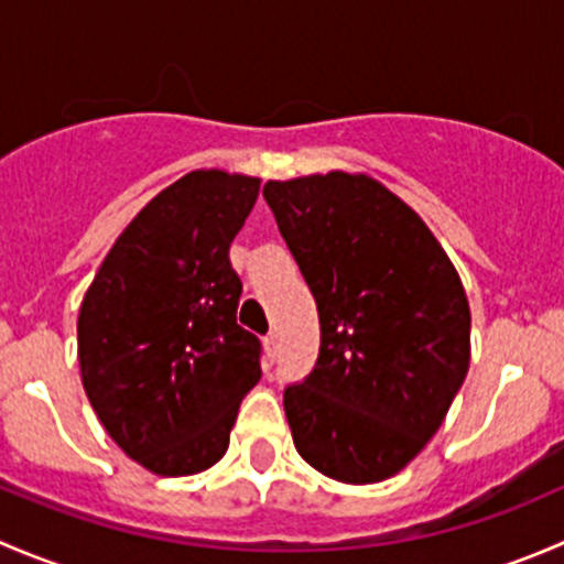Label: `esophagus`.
Segmentation results:
<instances>
[{
  "instance_id": "1",
  "label": "esophagus",
  "mask_w": 564,
  "mask_h": 564,
  "mask_svg": "<svg viewBox=\"0 0 564 564\" xmlns=\"http://www.w3.org/2000/svg\"><path fill=\"white\" fill-rule=\"evenodd\" d=\"M264 344H267V355L275 357L278 355V333H275V329H272V333H267Z\"/></svg>"
}]
</instances>
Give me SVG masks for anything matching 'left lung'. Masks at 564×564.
<instances>
[{
  "mask_svg": "<svg viewBox=\"0 0 564 564\" xmlns=\"http://www.w3.org/2000/svg\"><path fill=\"white\" fill-rule=\"evenodd\" d=\"M264 198L322 327L314 371L283 390L294 447L333 480H388L440 431L469 371L456 267L366 174L270 180Z\"/></svg>",
  "mask_w": 564,
  "mask_h": 564,
  "instance_id": "1",
  "label": "left lung"
}]
</instances>
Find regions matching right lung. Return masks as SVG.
<instances>
[{
	"label": "right lung",
	"mask_w": 564,
	"mask_h": 564,
	"mask_svg": "<svg viewBox=\"0 0 564 564\" xmlns=\"http://www.w3.org/2000/svg\"><path fill=\"white\" fill-rule=\"evenodd\" d=\"M259 180L198 169L119 235L78 311V366L104 429L144 469L196 475L224 458L261 340L237 324L231 240Z\"/></svg>",
	"instance_id": "1"
}]
</instances>
